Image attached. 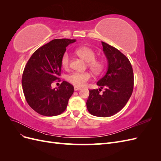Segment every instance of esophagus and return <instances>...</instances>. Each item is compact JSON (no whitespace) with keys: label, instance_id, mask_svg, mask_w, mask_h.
<instances>
[{"label":"esophagus","instance_id":"1","mask_svg":"<svg viewBox=\"0 0 161 161\" xmlns=\"http://www.w3.org/2000/svg\"><path fill=\"white\" fill-rule=\"evenodd\" d=\"M81 89V88H80V87H78V86H75L74 87V90L75 91H79V90H80Z\"/></svg>","mask_w":161,"mask_h":161}]
</instances>
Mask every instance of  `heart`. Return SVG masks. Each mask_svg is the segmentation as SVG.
Returning <instances> with one entry per match:
<instances>
[{"instance_id": "obj_1", "label": "heart", "mask_w": 161, "mask_h": 161, "mask_svg": "<svg viewBox=\"0 0 161 161\" xmlns=\"http://www.w3.org/2000/svg\"><path fill=\"white\" fill-rule=\"evenodd\" d=\"M76 54L87 62V64L90 69L96 74L103 71L104 69V61L101 59H95V52L92 48L86 46H82L77 48ZM61 64L65 69H69L70 64V56L69 52H64L62 56ZM91 78V75L88 72H74L67 76V80L71 84L78 87H82L86 85Z\"/></svg>"}]
</instances>
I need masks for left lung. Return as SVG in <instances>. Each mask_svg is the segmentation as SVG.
<instances>
[{"instance_id":"left-lung-1","label":"left lung","mask_w":161,"mask_h":161,"mask_svg":"<svg viewBox=\"0 0 161 161\" xmlns=\"http://www.w3.org/2000/svg\"><path fill=\"white\" fill-rule=\"evenodd\" d=\"M101 43L108 68L97 85L105 90L102 94L100 89L89 90L86 108L92 115L105 118L115 115L127 103L134 89V73L127 57L115 47Z\"/></svg>"}]
</instances>
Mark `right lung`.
<instances>
[{"instance_id": "add662e5", "label": "right lung", "mask_w": 161, "mask_h": 161, "mask_svg": "<svg viewBox=\"0 0 161 161\" xmlns=\"http://www.w3.org/2000/svg\"><path fill=\"white\" fill-rule=\"evenodd\" d=\"M76 40L55 39L34 52L27 62L22 76V87L25 99L39 114L55 116L64 112L74 86L63 81L57 88L52 84L60 81L62 56L66 47Z\"/></svg>"}]
</instances>
